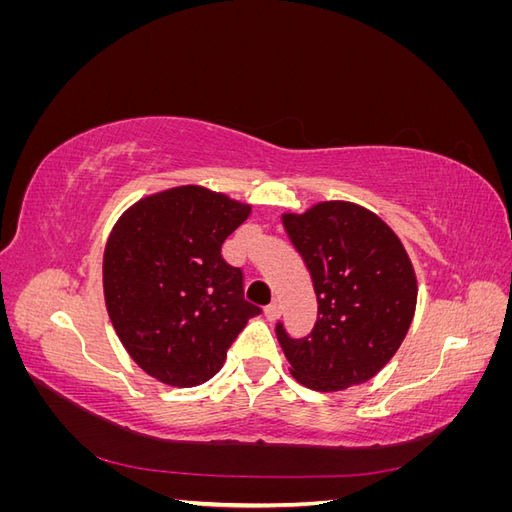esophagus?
I'll return each instance as SVG.
<instances>
[{"label":"esophagus","mask_w":512,"mask_h":512,"mask_svg":"<svg viewBox=\"0 0 512 512\" xmlns=\"http://www.w3.org/2000/svg\"><path fill=\"white\" fill-rule=\"evenodd\" d=\"M265 316H267V320H271V322L280 318V305H277V303L267 305V307H265Z\"/></svg>","instance_id":"esophagus-1"}]
</instances>
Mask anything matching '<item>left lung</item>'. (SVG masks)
<instances>
[{
	"mask_svg": "<svg viewBox=\"0 0 512 512\" xmlns=\"http://www.w3.org/2000/svg\"><path fill=\"white\" fill-rule=\"evenodd\" d=\"M284 228L312 275L318 320L292 339L277 324L290 374L307 389L344 391L393 359L414 318L416 273L404 243L369 209L324 200L284 213Z\"/></svg>",
	"mask_w": 512,
	"mask_h": 512,
	"instance_id": "1",
	"label": "left lung"
}]
</instances>
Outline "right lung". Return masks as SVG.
Instances as JSON below:
<instances>
[{
    "mask_svg": "<svg viewBox=\"0 0 512 512\" xmlns=\"http://www.w3.org/2000/svg\"><path fill=\"white\" fill-rule=\"evenodd\" d=\"M252 213L203 185H179L121 213L104 247L108 318L132 361L151 378L190 389L222 369L260 307L243 297V273L222 243Z\"/></svg>",
    "mask_w": 512,
    "mask_h": 512,
    "instance_id": "1",
    "label": "right lung"
}]
</instances>
